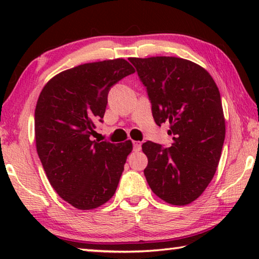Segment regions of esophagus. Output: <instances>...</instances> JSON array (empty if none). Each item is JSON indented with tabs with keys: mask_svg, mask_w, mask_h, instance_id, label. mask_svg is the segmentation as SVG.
Returning <instances> with one entry per match:
<instances>
[{
	"mask_svg": "<svg viewBox=\"0 0 259 259\" xmlns=\"http://www.w3.org/2000/svg\"><path fill=\"white\" fill-rule=\"evenodd\" d=\"M133 145H134V150L135 151H139L140 148H142V143L138 142V140H134Z\"/></svg>",
	"mask_w": 259,
	"mask_h": 259,
	"instance_id": "1",
	"label": "esophagus"
}]
</instances>
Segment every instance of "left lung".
<instances>
[{"label":"left lung","instance_id":"8db88e82","mask_svg":"<svg viewBox=\"0 0 259 259\" xmlns=\"http://www.w3.org/2000/svg\"><path fill=\"white\" fill-rule=\"evenodd\" d=\"M146 87L155 123H169L168 148L143 144L144 170L151 190L164 202L186 205L214 176L225 139L221 94L200 65L177 57L129 58Z\"/></svg>","mask_w":259,"mask_h":259}]
</instances>
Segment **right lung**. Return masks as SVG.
I'll use <instances>...</instances> for the list:
<instances>
[{
  "mask_svg": "<svg viewBox=\"0 0 259 259\" xmlns=\"http://www.w3.org/2000/svg\"><path fill=\"white\" fill-rule=\"evenodd\" d=\"M135 73L123 58L95 61L60 72L48 81L35 108L36 151L51 186L80 210L112 198L133 143L91 140L113 84Z\"/></svg>",
  "mask_w": 259,
  "mask_h": 259,
  "instance_id": "right-lung-1",
  "label": "right lung"
}]
</instances>
